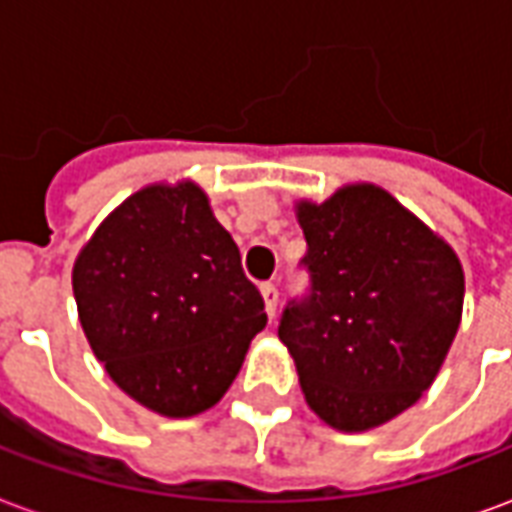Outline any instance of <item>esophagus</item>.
Instances as JSON below:
<instances>
[{
  "label": "esophagus",
  "mask_w": 512,
  "mask_h": 512,
  "mask_svg": "<svg viewBox=\"0 0 512 512\" xmlns=\"http://www.w3.org/2000/svg\"><path fill=\"white\" fill-rule=\"evenodd\" d=\"M260 293H263V301H266L268 318H274V315H277V304H279L277 285H274V282H263V285H260Z\"/></svg>",
  "instance_id": "obj_1"
}]
</instances>
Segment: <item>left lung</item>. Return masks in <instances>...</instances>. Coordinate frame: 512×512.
Segmentation results:
<instances>
[{
    "mask_svg": "<svg viewBox=\"0 0 512 512\" xmlns=\"http://www.w3.org/2000/svg\"><path fill=\"white\" fill-rule=\"evenodd\" d=\"M310 293L288 301L279 340L318 417L378 428L439 376L461 326L463 268L452 246L373 183L296 205Z\"/></svg>",
    "mask_w": 512,
    "mask_h": 512,
    "instance_id": "obj_1",
    "label": "left lung"
}]
</instances>
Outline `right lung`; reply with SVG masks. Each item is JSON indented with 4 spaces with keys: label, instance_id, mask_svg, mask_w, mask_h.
Instances as JSON below:
<instances>
[{
    "label": "right lung",
    "instance_id": "obj_1",
    "mask_svg": "<svg viewBox=\"0 0 512 512\" xmlns=\"http://www.w3.org/2000/svg\"><path fill=\"white\" fill-rule=\"evenodd\" d=\"M73 296L95 359L161 417L216 406L268 321L238 246L191 180L120 202L76 257Z\"/></svg>",
    "mask_w": 512,
    "mask_h": 512
}]
</instances>
